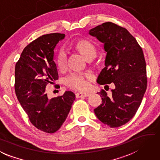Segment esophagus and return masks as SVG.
Wrapping results in <instances>:
<instances>
[{
	"label": "esophagus",
	"instance_id": "1",
	"mask_svg": "<svg viewBox=\"0 0 160 160\" xmlns=\"http://www.w3.org/2000/svg\"><path fill=\"white\" fill-rule=\"evenodd\" d=\"M89 96V93L87 92H78L75 94V97L76 98H80V97H88Z\"/></svg>",
	"mask_w": 160,
	"mask_h": 160
}]
</instances>
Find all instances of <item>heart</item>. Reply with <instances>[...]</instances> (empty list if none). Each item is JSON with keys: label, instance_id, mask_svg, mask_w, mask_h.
I'll list each match as a JSON object with an SVG mask.
<instances>
[{"label": "heart", "instance_id": "b5f03b06", "mask_svg": "<svg viewBox=\"0 0 160 160\" xmlns=\"http://www.w3.org/2000/svg\"><path fill=\"white\" fill-rule=\"evenodd\" d=\"M71 48L77 52L86 61H90L96 55V48L92 42L85 39H80L72 45ZM66 64V57L63 52L59 53L57 59V65L60 71H64ZM92 80V75L88 72L78 73L73 72L66 78L65 85L68 88L76 90H85L88 88L89 81Z\"/></svg>", "mask_w": 160, "mask_h": 160}]
</instances>
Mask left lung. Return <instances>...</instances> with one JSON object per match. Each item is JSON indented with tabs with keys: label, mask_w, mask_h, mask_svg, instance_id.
<instances>
[{
	"label": "left lung",
	"mask_w": 160,
	"mask_h": 160,
	"mask_svg": "<svg viewBox=\"0 0 160 160\" xmlns=\"http://www.w3.org/2000/svg\"><path fill=\"white\" fill-rule=\"evenodd\" d=\"M89 34L103 43L106 53L105 67L98 75L97 82L100 85L112 82L115 86L111 95L108 96L103 89L98 92L102 103L94 109V113L108 127H120L135 115L147 88L143 50L126 28L112 22L92 28Z\"/></svg>",
	"instance_id": "obj_1"
}]
</instances>
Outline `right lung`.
Segmentation results:
<instances>
[{
  "mask_svg": "<svg viewBox=\"0 0 160 160\" xmlns=\"http://www.w3.org/2000/svg\"><path fill=\"white\" fill-rule=\"evenodd\" d=\"M63 33L43 35L26 47L15 66L14 89L23 109L34 127L52 133L64 122L75 100L73 92L49 98L45 88L58 80L54 50Z\"/></svg>",
  "mask_w": 160,
  "mask_h": 160,
  "instance_id": "add662e5",
  "label": "right lung"
}]
</instances>
